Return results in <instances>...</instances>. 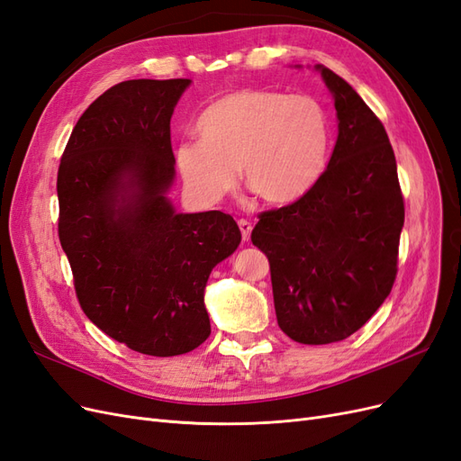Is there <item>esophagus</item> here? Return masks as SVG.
Masks as SVG:
<instances>
[{
  "label": "esophagus",
  "mask_w": 461,
  "mask_h": 461,
  "mask_svg": "<svg viewBox=\"0 0 461 461\" xmlns=\"http://www.w3.org/2000/svg\"><path fill=\"white\" fill-rule=\"evenodd\" d=\"M239 229L242 232V240L248 242L249 240V234H252V222L246 221V219H240L239 221Z\"/></svg>",
  "instance_id": "esophagus-1"
}]
</instances>
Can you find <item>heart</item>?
<instances>
[{
	"instance_id": "b5f03b06",
	"label": "heart",
	"mask_w": 461,
	"mask_h": 461,
	"mask_svg": "<svg viewBox=\"0 0 461 461\" xmlns=\"http://www.w3.org/2000/svg\"><path fill=\"white\" fill-rule=\"evenodd\" d=\"M202 140L180 142L176 165L188 190L213 203L239 185L267 203L283 205L308 194L323 175L330 117L313 95L240 90L209 105L198 119Z\"/></svg>"
}]
</instances>
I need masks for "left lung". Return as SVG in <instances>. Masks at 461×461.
I'll return each instance as SVG.
<instances>
[{
    "instance_id": "obj_1",
    "label": "left lung",
    "mask_w": 461,
    "mask_h": 461,
    "mask_svg": "<svg viewBox=\"0 0 461 461\" xmlns=\"http://www.w3.org/2000/svg\"><path fill=\"white\" fill-rule=\"evenodd\" d=\"M334 95L339 138L315 186L259 213L252 242L269 259L278 327L300 344L350 337L394 286L403 196L381 119L344 78L317 67Z\"/></svg>"
}]
</instances>
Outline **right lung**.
Returning a JSON list of instances; mask_svg holds the SVG:
<instances>
[{"label": "right lung", "mask_w": 461, "mask_h": 461, "mask_svg": "<svg viewBox=\"0 0 461 461\" xmlns=\"http://www.w3.org/2000/svg\"><path fill=\"white\" fill-rule=\"evenodd\" d=\"M190 78L124 80L82 113L58 171L63 252L82 312L146 356L192 352L212 334L203 288L240 244L229 213H175L171 115Z\"/></svg>", "instance_id": "obj_1"}]
</instances>
